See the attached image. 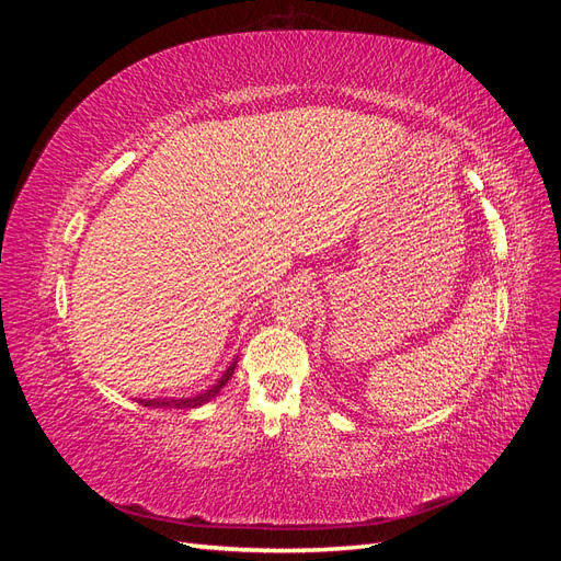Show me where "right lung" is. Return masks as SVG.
I'll list each match as a JSON object with an SVG mask.
<instances>
[{
	"label": "right lung",
	"instance_id": "obj_1",
	"mask_svg": "<svg viewBox=\"0 0 561 561\" xmlns=\"http://www.w3.org/2000/svg\"><path fill=\"white\" fill-rule=\"evenodd\" d=\"M236 363H239V358H233L231 365L222 371V377H219L215 383H210L208 388H201V390H192V393H182V396H159V398H147V400H138L140 404L145 407H163V410H194V407H201L210 402L219 390L225 388V383L231 379L233 369H236Z\"/></svg>",
	"mask_w": 561,
	"mask_h": 561
}]
</instances>
